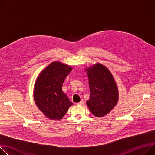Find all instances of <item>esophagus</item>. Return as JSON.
Masks as SVG:
<instances>
[{
    "mask_svg": "<svg viewBox=\"0 0 155 155\" xmlns=\"http://www.w3.org/2000/svg\"><path fill=\"white\" fill-rule=\"evenodd\" d=\"M84 100H81L80 102L77 103V105H84Z\"/></svg>",
    "mask_w": 155,
    "mask_h": 155,
    "instance_id": "34e87169",
    "label": "esophagus"
}]
</instances>
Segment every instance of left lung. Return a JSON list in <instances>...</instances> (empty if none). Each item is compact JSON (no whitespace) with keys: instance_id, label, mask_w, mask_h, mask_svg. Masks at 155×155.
Listing matches in <instances>:
<instances>
[{"instance_id":"8db88e82","label":"left lung","mask_w":155,"mask_h":155,"mask_svg":"<svg viewBox=\"0 0 155 155\" xmlns=\"http://www.w3.org/2000/svg\"><path fill=\"white\" fill-rule=\"evenodd\" d=\"M90 95L87 105L94 115L102 117L115 107L118 90L111 72L104 65L96 64L86 69Z\"/></svg>"}]
</instances>
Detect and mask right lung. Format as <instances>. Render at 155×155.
I'll return each mask as SVG.
<instances>
[{"mask_svg":"<svg viewBox=\"0 0 155 155\" xmlns=\"http://www.w3.org/2000/svg\"><path fill=\"white\" fill-rule=\"evenodd\" d=\"M72 67L59 61L48 65L35 84L34 97L38 108L50 120H61L73 105L62 91L64 81Z\"/></svg>","mask_w":155,"mask_h":155,"instance_id":"1","label":"right lung"}]
</instances>
